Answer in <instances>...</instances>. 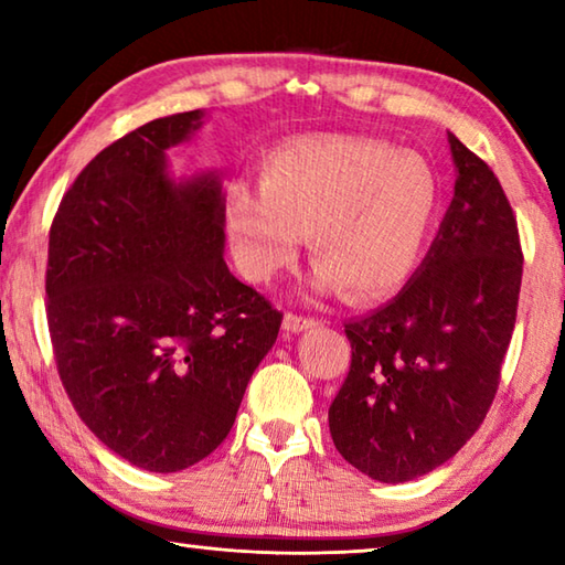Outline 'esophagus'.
Returning a JSON list of instances; mask_svg holds the SVG:
<instances>
[{
	"instance_id": "1",
	"label": "esophagus",
	"mask_w": 565,
	"mask_h": 565,
	"mask_svg": "<svg viewBox=\"0 0 565 565\" xmlns=\"http://www.w3.org/2000/svg\"><path fill=\"white\" fill-rule=\"evenodd\" d=\"M313 327H319V321L311 319V317H299V313H286V317H284V331L286 333H301V331H309Z\"/></svg>"
}]
</instances>
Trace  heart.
Segmentation results:
<instances>
[{
	"instance_id": "1",
	"label": "heart",
	"mask_w": 565,
	"mask_h": 565,
	"mask_svg": "<svg viewBox=\"0 0 565 565\" xmlns=\"http://www.w3.org/2000/svg\"><path fill=\"white\" fill-rule=\"evenodd\" d=\"M438 209L441 181L424 157L379 139L309 137L271 149L259 191L234 186L224 218L246 279L271 281L309 236L313 291L376 299L414 274Z\"/></svg>"
}]
</instances>
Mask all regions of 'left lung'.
Listing matches in <instances>:
<instances>
[{
  "label": "left lung",
  "mask_w": 565,
  "mask_h": 565,
  "mask_svg": "<svg viewBox=\"0 0 565 565\" xmlns=\"http://www.w3.org/2000/svg\"><path fill=\"white\" fill-rule=\"evenodd\" d=\"M454 199L416 274L347 323L351 369L329 408L333 446L361 473L406 483L476 434L499 388L523 254L513 209L486 161L451 131Z\"/></svg>",
  "instance_id": "obj_1"
}]
</instances>
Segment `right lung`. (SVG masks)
I'll use <instances>...</instances> for the list:
<instances>
[{
  "instance_id": "add662e5",
  "label": "right lung",
  "mask_w": 565,
  "mask_h": 565,
  "mask_svg": "<svg viewBox=\"0 0 565 565\" xmlns=\"http://www.w3.org/2000/svg\"><path fill=\"white\" fill-rule=\"evenodd\" d=\"M206 111L134 129L94 157L50 232L46 319L76 414L129 463L174 473L232 431L281 313L224 262L216 171L177 179L169 149Z\"/></svg>"
}]
</instances>
